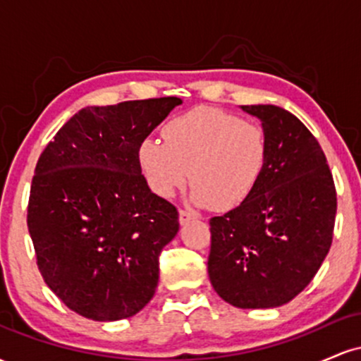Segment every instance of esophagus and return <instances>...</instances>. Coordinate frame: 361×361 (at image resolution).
<instances>
[{
  "mask_svg": "<svg viewBox=\"0 0 361 361\" xmlns=\"http://www.w3.org/2000/svg\"><path fill=\"white\" fill-rule=\"evenodd\" d=\"M195 217H197V215H195L193 212H188V210H183V209L180 210V224H181V226H185L186 222H190Z\"/></svg>",
  "mask_w": 361,
  "mask_h": 361,
  "instance_id": "obj_1",
  "label": "esophagus"
}]
</instances>
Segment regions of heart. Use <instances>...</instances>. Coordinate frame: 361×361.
<instances>
[{
	"mask_svg": "<svg viewBox=\"0 0 361 361\" xmlns=\"http://www.w3.org/2000/svg\"><path fill=\"white\" fill-rule=\"evenodd\" d=\"M163 140L147 137L137 149L140 171L152 193L173 197L190 176L192 204L217 210L235 209L251 197L270 151L259 123L209 106L169 120Z\"/></svg>",
	"mask_w": 361,
	"mask_h": 361,
	"instance_id": "1",
	"label": "heart"
}]
</instances>
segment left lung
<instances>
[{"label":"left lung","mask_w":361,"mask_h":361,"mask_svg":"<svg viewBox=\"0 0 361 361\" xmlns=\"http://www.w3.org/2000/svg\"><path fill=\"white\" fill-rule=\"evenodd\" d=\"M268 135V163L241 205L210 219V283L239 309L280 307L310 283L331 243L336 188L321 146L295 115L243 105Z\"/></svg>","instance_id":"8db88e82"}]
</instances>
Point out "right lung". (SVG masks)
Listing matches in <instances>:
<instances>
[{"instance_id":"obj_1","label":"right lung","mask_w":361,"mask_h":361,"mask_svg":"<svg viewBox=\"0 0 361 361\" xmlns=\"http://www.w3.org/2000/svg\"><path fill=\"white\" fill-rule=\"evenodd\" d=\"M181 103L151 98L86 106L39 157L28 233L47 287L93 321L132 317L154 295L178 210L151 192L139 144Z\"/></svg>"}]
</instances>
